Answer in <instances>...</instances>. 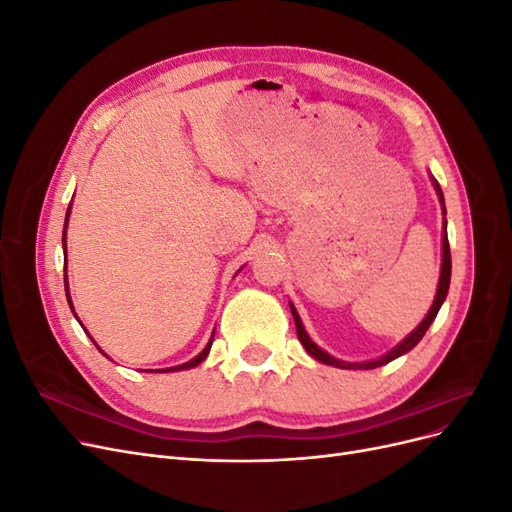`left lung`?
Here are the masks:
<instances>
[{
	"label": "left lung",
	"instance_id": "obj_1",
	"mask_svg": "<svg viewBox=\"0 0 512 512\" xmlns=\"http://www.w3.org/2000/svg\"><path fill=\"white\" fill-rule=\"evenodd\" d=\"M433 185H436V192H438V196H440V203H442V207H444V196H442V190H440V185H438V181H433ZM444 213H446V209H444ZM444 232H446V220H444ZM448 284H451V247H448V237L444 235V239H442V271H440V282H438V292H436V299H433V305H431V309H429V314L425 316V320L418 324V327L404 339V342H401L399 346H395L389 354H384L382 359H378V361H367V363H344V361H339V359H333L331 354H327L324 350H320L312 339H309V335L305 333V329H303V324H301V318H299V314H297V309H294L292 305H290V312H292V318H294V324H297V335H299V342L305 346V350L314 356V359H318L320 363H327V365H333V367H339V369H376V367H380V365H386V363H391L393 359H397V356H401V354H406L408 350H412L418 342H421L423 339V335L427 333V329H429V324L436 320V316H438V312H440V307H442V303H444V299H446V294H448Z\"/></svg>",
	"mask_w": 512,
	"mask_h": 512
}]
</instances>
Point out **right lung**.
Segmentation results:
<instances>
[{
    "mask_svg": "<svg viewBox=\"0 0 512 512\" xmlns=\"http://www.w3.org/2000/svg\"><path fill=\"white\" fill-rule=\"evenodd\" d=\"M68 213H70V207H68ZM66 224H68V215H66ZM64 224V226H66ZM64 250H66V230H64ZM66 282V297H68V303H70V307H72V301H70V294H68V280H64ZM74 312V309H72ZM91 342H94V339H91ZM211 342H213V337L209 339V344H207V348L200 352L196 359H192V361H188V363H183V365H177V367H168V369H164V371H177V369H190V367H196L198 363H203L205 361V356L209 354V350H211ZM96 344V342H94ZM162 371V369H160Z\"/></svg>",
    "mask_w": 512,
    "mask_h": 512,
    "instance_id": "1",
    "label": "right lung"
}]
</instances>
